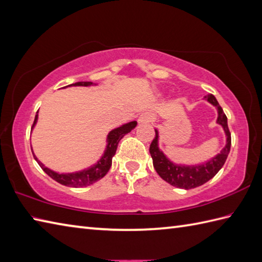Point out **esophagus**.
<instances>
[{"mask_svg":"<svg viewBox=\"0 0 262 262\" xmlns=\"http://www.w3.org/2000/svg\"><path fill=\"white\" fill-rule=\"evenodd\" d=\"M153 120V116L149 113H144L140 117H138V124H147Z\"/></svg>","mask_w":262,"mask_h":262,"instance_id":"obj_1","label":"esophagus"}]
</instances>
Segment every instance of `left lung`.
<instances>
[{
    "mask_svg": "<svg viewBox=\"0 0 262 262\" xmlns=\"http://www.w3.org/2000/svg\"><path fill=\"white\" fill-rule=\"evenodd\" d=\"M205 100L213 104L217 109V120L216 122L223 127L226 144L222 149L221 153L215 155L214 158L206 161L205 163L196 164V165H185V164H177L170 161L166 155L161 151L159 147V130L155 129V137L149 146V153L153 160V166L158 174L162 178L164 181L170 183L171 186L181 188V189H192L204 185L209 181L211 178L219 172L222 166L224 165L227 159V155L230 153L231 148V133L227 126V118L224 114L223 109L217 102L216 98L213 94L204 97Z\"/></svg>",
    "mask_w": 262,
    "mask_h": 262,
    "instance_id": "obj_1",
    "label": "left lung"
}]
</instances>
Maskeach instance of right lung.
Returning <instances> with one entry per match:
<instances>
[{
    "instance_id": "obj_1",
    "label": "right lung",
    "mask_w": 262,
    "mask_h": 262,
    "mask_svg": "<svg viewBox=\"0 0 262 262\" xmlns=\"http://www.w3.org/2000/svg\"><path fill=\"white\" fill-rule=\"evenodd\" d=\"M91 85H93L92 82H77V83H73V84H70L68 86H91ZM68 86H65V88H68ZM37 120H38V111H37V115L35 117V121H33L32 129H33V127L36 126ZM136 125H137V121H135V120L129 121V122H127V124L121 125V126L117 127V128H115V129L111 130L107 136V146H105L104 153L102 157L100 158V160L97 161L96 164L89 166V168H86L84 170L71 172V173H59V172L53 171L51 169H48L47 166L43 165L40 161L37 159L35 153L32 152L33 158H35L38 164L40 165V168L45 171L46 173L52 178V179L59 182L60 185L73 187V188L90 186L96 181L102 179V178L108 173L111 163H113V158L116 154L118 143L126 134H128V133H130L133 129H134ZM31 151H32V148H31Z\"/></svg>"
}]
</instances>
